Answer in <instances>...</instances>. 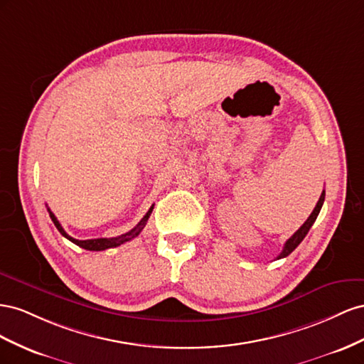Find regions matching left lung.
<instances>
[{"mask_svg": "<svg viewBox=\"0 0 364 364\" xmlns=\"http://www.w3.org/2000/svg\"><path fill=\"white\" fill-rule=\"evenodd\" d=\"M323 201H325V191L321 192V195H320V198H318V201H317V204H316V207H314V210H313V213H311L309 216H308V220L304 223V225L299 228V230L289 237V240L285 242V245H284V250L280 252V255L277 256V259H282V257H287L289 253L291 252H294V248L304 241V237L306 236V233L309 232V228L313 227V224H314V221L317 220V216H318V213H320V209H321V205H323Z\"/></svg>", "mask_w": 364, "mask_h": 364, "instance_id": "left-lung-1", "label": "left lung"}]
</instances>
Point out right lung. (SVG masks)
I'll return each mask as SVG.
<instances>
[{"label": "right lung", "instance_id": "obj_1", "mask_svg": "<svg viewBox=\"0 0 364 364\" xmlns=\"http://www.w3.org/2000/svg\"><path fill=\"white\" fill-rule=\"evenodd\" d=\"M152 209H154V205H151V209L148 210L146 215H144V216L141 218V221H140L136 227H134L132 230H129L128 233L120 235V236H117V237H97V240H85V241H79V240H75V237H71V236L64 230V228H62V225L59 224L58 218L53 215V212H51L50 209H47V210H48V213H50L51 221H53V224L56 225V228L59 230V233H60L62 236H64V237H67L68 241H71L73 244H76V245H79V247H82V248H85V250H90V252H102V250H107V248L119 247V245H122V244H124V242L131 241L132 237L139 236L140 232L144 228V225H146V223H148V220H149V216H151V213H152Z\"/></svg>", "mask_w": 364, "mask_h": 364}]
</instances>
